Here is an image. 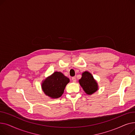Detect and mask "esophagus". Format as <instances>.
Wrapping results in <instances>:
<instances>
[{
  "label": "esophagus",
  "mask_w": 135,
  "mask_h": 135,
  "mask_svg": "<svg viewBox=\"0 0 135 135\" xmlns=\"http://www.w3.org/2000/svg\"><path fill=\"white\" fill-rule=\"evenodd\" d=\"M72 81H73V82H75V81H76V78H75V77H74V76L72 77Z\"/></svg>",
  "instance_id": "esophagus-1"
}]
</instances>
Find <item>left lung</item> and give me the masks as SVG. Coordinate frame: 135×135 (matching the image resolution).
<instances>
[{
  "instance_id": "8db88e82",
  "label": "left lung",
  "mask_w": 135,
  "mask_h": 135,
  "mask_svg": "<svg viewBox=\"0 0 135 135\" xmlns=\"http://www.w3.org/2000/svg\"><path fill=\"white\" fill-rule=\"evenodd\" d=\"M83 90L88 95H91L98 89L97 84L93 76L89 72H85L82 74L81 78L79 80Z\"/></svg>"
}]
</instances>
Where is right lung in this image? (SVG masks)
<instances>
[{
	"instance_id": "1",
	"label": "right lung",
	"mask_w": 135,
	"mask_h": 135,
	"mask_svg": "<svg viewBox=\"0 0 135 135\" xmlns=\"http://www.w3.org/2000/svg\"><path fill=\"white\" fill-rule=\"evenodd\" d=\"M69 82V79L62 73L55 72L42 83V89L46 95L57 98L62 96Z\"/></svg>"
}]
</instances>
